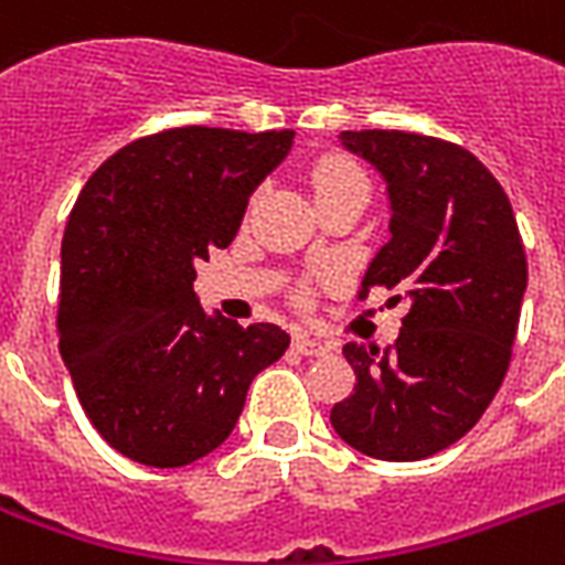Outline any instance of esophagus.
Segmentation results:
<instances>
[{"mask_svg": "<svg viewBox=\"0 0 565 565\" xmlns=\"http://www.w3.org/2000/svg\"><path fill=\"white\" fill-rule=\"evenodd\" d=\"M292 350L301 352V355H326L331 347L329 343H322V340L308 338V334H296V338H292Z\"/></svg>", "mask_w": 565, "mask_h": 565, "instance_id": "esophagus-1", "label": "esophagus"}]
</instances>
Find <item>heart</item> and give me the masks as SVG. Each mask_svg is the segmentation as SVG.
Segmentation results:
<instances>
[{"mask_svg":"<svg viewBox=\"0 0 565 565\" xmlns=\"http://www.w3.org/2000/svg\"><path fill=\"white\" fill-rule=\"evenodd\" d=\"M313 192H317V201L329 195H340V192H367V178L352 159L338 157H322L311 171Z\"/></svg>","mask_w":565,"mask_h":565,"instance_id":"1","label":"heart"}]
</instances>
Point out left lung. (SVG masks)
I'll list each match as a JSON object with an SVG mask.
<instances>
[{"mask_svg": "<svg viewBox=\"0 0 565 565\" xmlns=\"http://www.w3.org/2000/svg\"><path fill=\"white\" fill-rule=\"evenodd\" d=\"M340 145L376 168L387 186L391 239L370 260L373 287L408 299L397 343H347L355 391L331 408V426L359 454L415 462L471 429L510 367L527 290V260L510 198L459 145L399 132H340Z\"/></svg>", "mask_w": 565, "mask_h": 565, "instance_id": "8db88e82", "label": "left lung"}]
</instances>
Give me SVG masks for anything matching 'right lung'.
<instances>
[{
  "label": "right lung",
  "mask_w": 565,
  "mask_h": 565,
  "mask_svg": "<svg viewBox=\"0 0 565 565\" xmlns=\"http://www.w3.org/2000/svg\"><path fill=\"white\" fill-rule=\"evenodd\" d=\"M290 148L292 129H166L120 148L76 198L58 350L94 429L132 462L180 468L213 454L252 379L290 347L273 322L206 313L192 287Z\"/></svg>",
  "instance_id": "add662e5"
}]
</instances>
